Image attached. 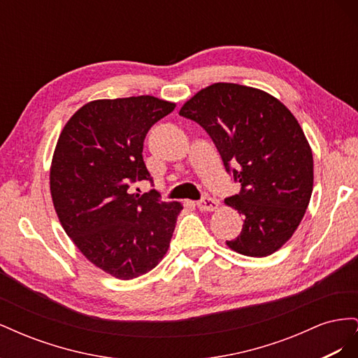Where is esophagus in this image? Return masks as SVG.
Instances as JSON below:
<instances>
[{
    "mask_svg": "<svg viewBox=\"0 0 358 358\" xmlns=\"http://www.w3.org/2000/svg\"><path fill=\"white\" fill-rule=\"evenodd\" d=\"M197 208L201 212H215V210H218L220 203L212 197H204L200 201H197Z\"/></svg>",
    "mask_w": 358,
    "mask_h": 358,
    "instance_id": "obj_1",
    "label": "esophagus"
}]
</instances>
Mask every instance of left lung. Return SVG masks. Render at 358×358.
<instances>
[{
  "instance_id": "obj_1",
  "label": "left lung",
  "mask_w": 358,
  "mask_h": 358,
  "mask_svg": "<svg viewBox=\"0 0 358 358\" xmlns=\"http://www.w3.org/2000/svg\"><path fill=\"white\" fill-rule=\"evenodd\" d=\"M179 115L201 125L233 169L241 192L225 204L245 216L241 236L225 242L246 257H267L294 234L309 206L313 157L288 107L266 91L213 83L180 107Z\"/></svg>"
}]
</instances>
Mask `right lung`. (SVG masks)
Segmentation results:
<instances>
[{
    "label": "right lung",
    "instance_id": "obj_1",
    "mask_svg": "<svg viewBox=\"0 0 358 358\" xmlns=\"http://www.w3.org/2000/svg\"><path fill=\"white\" fill-rule=\"evenodd\" d=\"M176 103L152 95L94 100L62 128L50 164V196L64 231L86 259L116 279L150 272L169 251L178 201L157 191L129 194L149 180L143 142Z\"/></svg>",
    "mask_w": 358,
    "mask_h": 358
}]
</instances>
